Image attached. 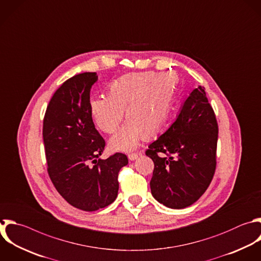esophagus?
Segmentation results:
<instances>
[{
    "mask_svg": "<svg viewBox=\"0 0 261 261\" xmlns=\"http://www.w3.org/2000/svg\"><path fill=\"white\" fill-rule=\"evenodd\" d=\"M139 155H140L139 153H130V154H128L127 156H128V159L133 161V160H136V159L139 157Z\"/></svg>",
    "mask_w": 261,
    "mask_h": 261,
    "instance_id": "1",
    "label": "esophagus"
}]
</instances>
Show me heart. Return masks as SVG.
Returning <instances> with one entry per match:
<instances>
[{
  "instance_id": "b5f03b06",
  "label": "heart",
  "mask_w": 261,
  "mask_h": 261,
  "mask_svg": "<svg viewBox=\"0 0 261 261\" xmlns=\"http://www.w3.org/2000/svg\"><path fill=\"white\" fill-rule=\"evenodd\" d=\"M176 79L172 73H129L113 82L107 98L90 101L96 126L105 134L115 133L124 117L129 121L111 138L113 150L132 151L146 137L157 136L171 113Z\"/></svg>"
}]
</instances>
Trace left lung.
<instances>
[{"label":"left lung","mask_w":261,"mask_h":261,"mask_svg":"<svg viewBox=\"0 0 261 261\" xmlns=\"http://www.w3.org/2000/svg\"><path fill=\"white\" fill-rule=\"evenodd\" d=\"M217 137L214 111L199 86L173 123L146 151L154 162L151 193L159 203L181 209L204 194L215 172Z\"/></svg>","instance_id":"obj_1"}]
</instances>
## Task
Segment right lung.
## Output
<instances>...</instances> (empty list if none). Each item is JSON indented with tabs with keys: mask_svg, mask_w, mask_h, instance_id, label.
<instances>
[{
	"mask_svg": "<svg viewBox=\"0 0 261 261\" xmlns=\"http://www.w3.org/2000/svg\"><path fill=\"white\" fill-rule=\"evenodd\" d=\"M97 81L96 72H84L64 82L51 98L43 124L49 176L70 205L85 211L114 202L118 172L128 163L122 153L99 158L106 143L90 111V92Z\"/></svg>",
	"mask_w": 261,
	"mask_h": 261,
	"instance_id": "add662e5",
	"label": "right lung"
}]
</instances>
